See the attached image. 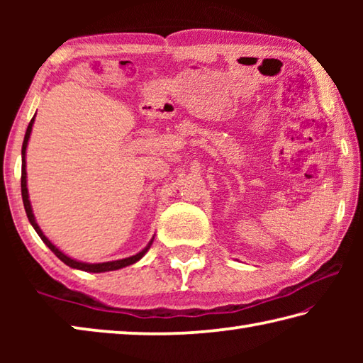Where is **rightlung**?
<instances>
[{"mask_svg":"<svg viewBox=\"0 0 363 363\" xmlns=\"http://www.w3.org/2000/svg\"><path fill=\"white\" fill-rule=\"evenodd\" d=\"M35 116L30 120L28 123V128H27V133H26V138H23V144H22V177H21V189H22V200H23V208H26V213H27V218L30 220V224L33 225V229L38 233L40 238L43 242H45L46 247L52 251L54 255H56L60 261L67 266L72 267V269H78V270H84V272H94V274H101V272H108V270H118L123 269L126 266H131V264L138 262L139 259H143V256L147 253V251L150 250L152 243H153V238L152 240L147 243V247L144 250H140L139 253L133 255L130 257H125V259H116V261H107V262H96V264H91V262H83V261H78V259H73V257L67 256L62 250H59L56 245H54L49 238L43 233L41 227L38 225L35 219V214L32 210V203H30V196H28V189H27V145H28V139H30V134H32V128H33V123H35Z\"/></svg>","mask_w":363,"mask_h":363,"instance_id":"obj_1","label":"right lung"}]
</instances>
